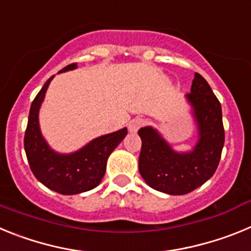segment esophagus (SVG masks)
<instances>
[{"label": "esophagus", "mask_w": 251, "mask_h": 251, "mask_svg": "<svg viewBox=\"0 0 251 251\" xmlns=\"http://www.w3.org/2000/svg\"><path fill=\"white\" fill-rule=\"evenodd\" d=\"M143 124H145V119L134 118L129 122V124H128V129H129L130 133H136Z\"/></svg>", "instance_id": "obj_1"}]
</instances>
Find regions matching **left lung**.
<instances>
[{"instance_id": "obj_1", "label": "left lung", "mask_w": 251, "mask_h": 251, "mask_svg": "<svg viewBox=\"0 0 251 251\" xmlns=\"http://www.w3.org/2000/svg\"><path fill=\"white\" fill-rule=\"evenodd\" d=\"M185 99L197 129V142L191 151L174 150L151 126L138 130L142 139L139 174L150 187L174 196L194 191L211 178L225 141L221 104L199 73H195L191 92Z\"/></svg>"}]
</instances>
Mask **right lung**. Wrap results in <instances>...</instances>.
Masks as SVG:
<instances>
[{"mask_svg":"<svg viewBox=\"0 0 251 251\" xmlns=\"http://www.w3.org/2000/svg\"><path fill=\"white\" fill-rule=\"evenodd\" d=\"M76 68V64H70L61 69L59 74ZM52 79L54 76L44 84L31 104L24 141L26 157L32 174L48 188L61 195L81 194L93 190L101 182L110 153L127 136L128 130L122 128L117 132L97 137L72 153H60L52 150L44 138L39 123L40 108Z\"/></svg>","mask_w":251,"mask_h":251,"instance_id":"add662e5","label":"right lung"}]
</instances>
